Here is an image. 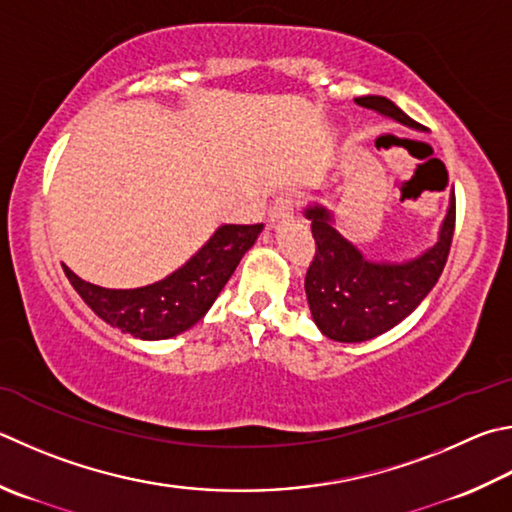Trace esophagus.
Returning <instances> with one entry per match:
<instances>
[{
    "mask_svg": "<svg viewBox=\"0 0 512 512\" xmlns=\"http://www.w3.org/2000/svg\"><path fill=\"white\" fill-rule=\"evenodd\" d=\"M295 208H297V199H295V194H291V192H282L280 197H275L271 210H268V219H271L273 224H275V221L291 219V217H293V212H295Z\"/></svg>",
    "mask_w": 512,
    "mask_h": 512,
    "instance_id": "34e87169",
    "label": "esophagus"
}]
</instances>
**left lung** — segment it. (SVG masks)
<instances>
[{"mask_svg":"<svg viewBox=\"0 0 512 512\" xmlns=\"http://www.w3.org/2000/svg\"><path fill=\"white\" fill-rule=\"evenodd\" d=\"M356 102L398 123L423 129L383 96H365L356 98ZM306 217L311 219L315 239V253L304 277L313 320L331 340L362 342L396 327L434 288L450 255L457 199L452 194L448 217L443 221L436 246L405 264L367 262L331 226V215L320 206L306 210Z\"/></svg>","mask_w":512,"mask_h":512,"instance_id":"8db88e82","label":"left lung"}]
</instances>
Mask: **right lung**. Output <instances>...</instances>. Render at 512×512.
I'll use <instances>...</instances> for the list:
<instances>
[{
	"label": "right lung",
	"instance_id": "1",
	"mask_svg": "<svg viewBox=\"0 0 512 512\" xmlns=\"http://www.w3.org/2000/svg\"><path fill=\"white\" fill-rule=\"evenodd\" d=\"M262 226H221L188 264L165 280L134 291H111L64 266L69 282L98 318L143 340H163L188 331L217 300Z\"/></svg>",
	"mask_w": 512,
	"mask_h": 512
}]
</instances>
